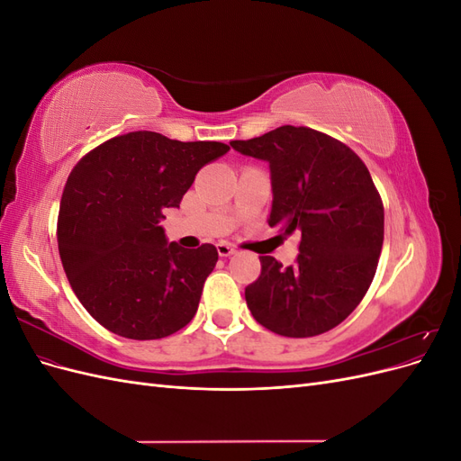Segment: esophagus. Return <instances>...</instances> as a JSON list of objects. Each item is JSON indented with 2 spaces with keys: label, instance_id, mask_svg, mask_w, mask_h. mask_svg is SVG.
Returning a JSON list of instances; mask_svg holds the SVG:
<instances>
[{
  "label": "esophagus",
  "instance_id": "obj_1",
  "mask_svg": "<svg viewBox=\"0 0 461 461\" xmlns=\"http://www.w3.org/2000/svg\"><path fill=\"white\" fill-rule=\"evenodd\" d=\"M217 252H219L221 258H229V256H232L236 252V249L229 242H219L217 244Z\"/></svg>",
  "mask_w": 461,
  "mask_h": 461
}]
</instances>
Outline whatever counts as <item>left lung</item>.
I'll list each match as a JSON object with an SVG mask.
<instances>
[{"label":"left lung","instance_id":"8db88e82","mask_svg":"<svg viewBox=\"0 0 461 461\" xmlns=\"http://www.w3.org/2000/svg\"><path fill=\"white\" fill-rule=\"evenodd\" d=\"M230 146L269 161V227L300 236L290 267L259 258L261 275L244 292L249 312L290 339L340 325L369 290L384 239V207L366 163L337 138L292 124Z\"/></svg>","mask_w":461,"mask_h":461}]
</instances>
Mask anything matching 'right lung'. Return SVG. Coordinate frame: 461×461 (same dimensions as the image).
I'll return each mask as SVG.
<instances>
[{"mask_svg":"<svg viewBox=\"0 0 461 461\" xmlns=\"http://www.w3.org/2000/svg\"><path fill=\"white\" fill-rule=\"evenodd\" d=\"M229 149L136 131L75 165L61 196L58 246L73 292L102 327L156 340L196 315L217 248L167 244L159 221L167 207H178L202 167Z\"/></svg>","mask_w":461,"mask_h":461,"instance_id":"add662e5","label":"right lung"}]
</instances>
